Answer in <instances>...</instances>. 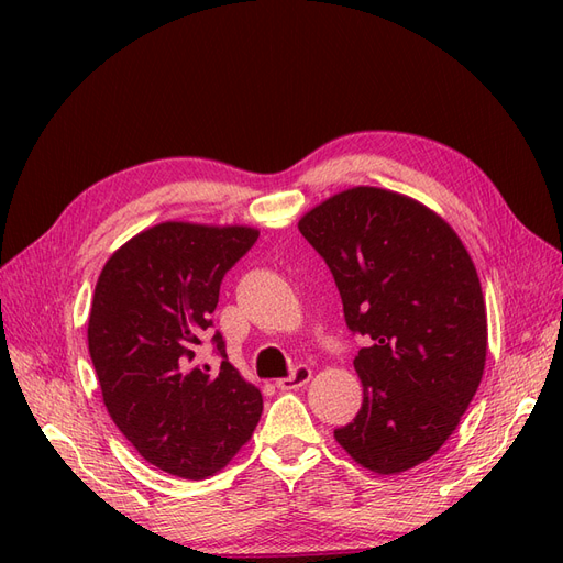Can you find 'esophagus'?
Segmentation results:
<instances>
[{
	"mask_svg": "<svg viewBox=\"0 0 563 563\" xmlns=\"http://www.w3.org/2000/svg\"><path fill=\"white\" fill-rule=\"evenodd\" d=\"M310 378H312V371H310V366H296L294 368V373L291 376H286V378H279L277 380V387L282 389V391H288V389H298V387H305L310 383Z\"/></svg>",
	"mask_w": 563,
	"mask_h": 563,
	"instance_id": "esophagus-1",
	"label": "esophagus"
}]
</instances>
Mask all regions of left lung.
Returning <instances> with one entry per match:
<instances>
[{
	"instance_id": "8db88e82",
	"label": "left lung",
	"mask_w": 563,
	"mask_h": 563,
	"mask_svg": "<svg viewBox=\"0 0 563 563\" xmlns=\"http://www.w3.org/2000/svg\"><path fill=\"white\" fill-rule=\"evenodd\" d=\"M327 261L350 331L360 413L333 432L354 463L399 474L430 460L467 411L486 364V302L465 244L424 203L350 187L298 220Z\"/></svg>"
}]
</instances>
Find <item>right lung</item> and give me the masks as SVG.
I'll list each match as a JSON object with an SVG mask.
<instances>
[{
    "instance_id": "right-lung-1",
    "label": "right lung",
    "mask_w": 563,
    "mask_h": 563,
    "mask_svg": "<svg viewBox=\"0 0 563 563\" xmlns=\"http://www.w3.org/2000/svg\"><path fill=\"white\" fill-rule=\"evenodd\" d=\"M255 240L249 225L166 220L119 246L96 282L87 335L103 404L150 465L183 479L223 470L263 413L223 335L220 368L195 364L220 282Z\"/></svg>"
}]
</instances>
